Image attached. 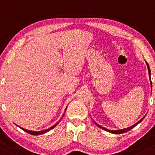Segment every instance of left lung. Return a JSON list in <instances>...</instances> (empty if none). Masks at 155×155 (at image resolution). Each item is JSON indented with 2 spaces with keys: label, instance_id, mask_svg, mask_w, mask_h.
I'll list each match as a JSON object with an SVG mask.
<instances>
[{
  "label": "left lung",
  "instance_id": "left-lung-1",
  "mask_svg": "<svg viewBox=\"0 0 155 155\" xmlns=\"http://www.w3.org/2000/svg\"><path fill=\"white\" fill-rule=\"evenodd\" d=\"M146 63H147V64L148 70H149V79H150V82H151V87H152V81H151V77H150V76H151V71H150V69H149V64H148L147 62H146ZM143 119H144V117H143V119H140V121H138V122H137L136 124H135L134 125H133V126L130 127L125 128V129H122V130H107V129H106V128H105V127H102V126H100V125L97 124L96 122H94V123H95V124L97 125V126H98L99 127H100V128H101V129H102V130H106V131L109 132V133H114V134H121V133H127V132H128V131H129V130H130L131 129H133V128L135 127L136 126V125H138V124H139V123L141 122V121H142V120H143Z\"/></svg>",
  "mask_w": 155,
  "mask_h": 155
}]
</instances>
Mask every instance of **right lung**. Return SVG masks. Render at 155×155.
<instances>
[{
  "mask_svg": "<svg viewBox=\"0 0 155 155\" xmlns=\"http://www.w3.org/2000/svg\"><path fill=\"white\" fill-rule=\"evenodd\" d=\"M66 110H67V107H66V109H65V111H66ZM64 116V114H63V116H62V117H63ZM59 121H58V123H57V124H55V125H53V127H50L49 129H47V130H42V131H39V132L31 131V130H25V129H24V128H22V127H19V126H18V127H20V128H21V129H22V130H24V131L26 132V133H28L31 134V135H41V134H44V133H47V132L50 131V130L53 129V128H54L56 126V125L58 124V123H59Z\"/></svg>",
  "mask_w": 155,
  "mask_h": 155,
  "instance_id": "right-lung-1",
  "label": "right lung"
}]
</instances>
